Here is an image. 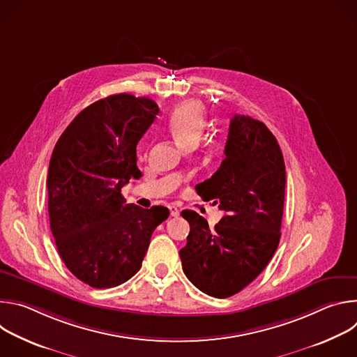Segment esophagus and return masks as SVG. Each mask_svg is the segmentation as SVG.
<instances>
[{
    "label": "esophagus",
    "mask_w": 357,
    "mask_h": 357,
    "mask_svg": "<svg viewBox=\"0 0 357 357\" xmlns=\"http://www.w3.org/2000/svg\"><path fill=\"white\" fill-rule=\"evenodd\" d=\"M168 209H169V215L171 216H174V218H178L179 216V209L176 208V206H168Z\"/></svg>",
    "instance_id": "obj_1"
}]
</instances>
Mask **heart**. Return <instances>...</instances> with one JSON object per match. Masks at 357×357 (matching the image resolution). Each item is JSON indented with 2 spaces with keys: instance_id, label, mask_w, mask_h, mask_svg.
I'll list each match as a JSON object with an SVG mask.
<instances>
[{
  "instance_id": "heart-1",
  "label": "heart",
  "mask_w": 357,
  "mask_h": 357,
  "mask_svg": "<svg viewBox=\"0 0 357 357\" xmlns=\"http://www.w3.org/2000/svg\"><path fill=\"white\" fill-rule=\"evenodd\" d=\"M206 127L205 109L197 101H186L178 106L168 120V128L175 139L186 148L197 144Z\"/></svg>"
}]
</instances>
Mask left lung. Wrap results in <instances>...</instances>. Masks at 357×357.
Returning <instances> with one entry per match:
<instances>
[{
	"label": "left lung",
	"mask_w": 357,
	"mask_h": 357,
	"mask_svg": "<svg viewBox=\"0 0 357 357\" xmlns=\"http://www.w3.org/2000/svg\"><path fill=\"white\" fill-rule=\"evenodd\" d=\"M225 155L212 178L195 186L225 216L211 229L196 212L183 211L190 231L179 251L189 281L215 298L240 292L267 267L280 243L285 197L284 157L264 123L234 116Z\"/></svg>",
	"instance_id": "8db88e82"
}]
</instances>
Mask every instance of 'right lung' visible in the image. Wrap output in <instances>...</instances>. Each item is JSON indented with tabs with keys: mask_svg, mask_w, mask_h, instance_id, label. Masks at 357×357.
Instances as JSON below:
<instances>
[{
	"mask_svg": "<svg viewBox=\"0 0 357 357\" xmlns=\"http://www.w3.org/2000/svg\"><path fill=\"white\" fill-rule=\"evenodd\" d=\"M158 106L127 93L82 110L58 139L47 169L50 230L69 271L93 288H112L141 268L164 206L126 203L121 188L139 179L137 144Z\"/></svg>",
	"mask_w": 357,
	"mask_h": 357,
	"instance_id": "right-lung-1",
	"label": "right lung"
}]
</instances>
